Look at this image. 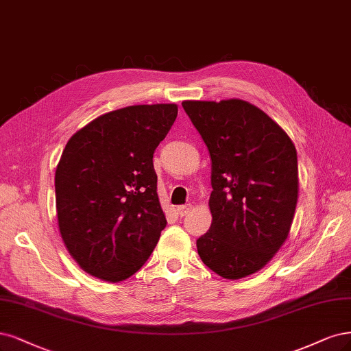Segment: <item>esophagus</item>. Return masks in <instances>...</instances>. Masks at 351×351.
Returning <instances> with one entry per match:
<instances>
[{"mask_svg": "<svg viewBox=\"0 0 351 351\" xmlns=\"http://www.w3.org/2000/svg\"><path fill=\"white\" fill-rule=\"evenodd\" d=\"M191 210V204H183V206H178L177 212L180 216H186Z\"/></svg>", "mask_w": 351, "mask_h": 351, "instance_id": "1", "label": "esophagus"}]
</instances>
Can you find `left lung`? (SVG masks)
<instances>
[{
    "label": "left lung",
    "instance_id": "obj_1",
    "mask_svg": "<svg viewBox=\"0 0 351 351\" xmlns=\"http://www.w3.org/2000/svg\"><path fill=\"white\" fill-rule=\"evenodd\" d=\"M212 162V225L197 241L225 279L258 271L286 241L298 202V155L286 132L243 100L183 101Z\"/></svg>",
    "mask_w": 351,
    "mask_h": 351
}]
</instances>
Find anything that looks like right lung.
Masks as SVG:
<instances>
[{"label":"right lung","mask_w":351,"mask_h":351,"mask_svg":"<svg viewBox=\"0 0 351 351\" xmlns=\"http://www.w3.org/2000/svg\"><path fill=\"white\" fill-rule=\"evenodd\" d=\"M176 117V104L129 106L68 141L55 173L58 225L84 271L116 283L149 258L167 225L152 158Z\"/></svg>","instance_id":"1"}]
</instances>
